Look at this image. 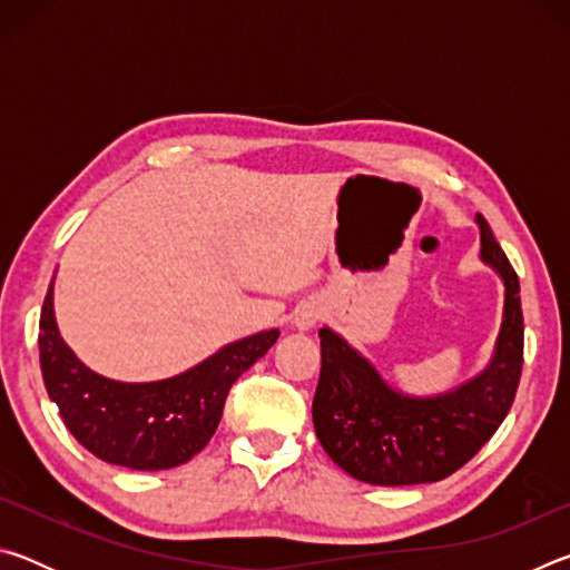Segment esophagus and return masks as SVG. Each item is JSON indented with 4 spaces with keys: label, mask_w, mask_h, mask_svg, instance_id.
<instances>
[{
    "label": "esophagus",
    "mask_w": 570,
    "mask_h": 570,
    "mask_svg": "<svg viewBox=\"0 0 570 570\" xmlns=\"http://www.w3.org/2000/svg\"><path fill=\"white\" fill-rule=\"evenodd\" d=\"M320 320H322V308H320V304H314V302H304L294 312V326L298 332L312 330V326Z\"/></svg>",
    "instance_id": "34e87169"
}]
</instances>
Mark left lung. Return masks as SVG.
I'll list each match as a JSON object with an SVG mask.
<instances>
[{
  "label": "left lung",
  "mask_w": 570,
  "mask_h": 570,
  "mask_svg": "<svg viewBox=\"0 0 570 570\" xmlns=\"http://www.w3.org/2000/svg\"><path fill=\"white\" fill-rule=\"evenodd\" d=\"M480 262L503 282V316L488 364L438 394L394 387L366 356L322 326V374L312 417L322 448L346 475L370 485H420L452 475L493 438L523 370V312L513 266L488 220L475 216Z\"/></svg>",
  "instance_id": "left-lung-1"
}]
</instances>
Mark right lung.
<instances>
[{
  "mask_svg": "<svg viewBox=\"0 0 570 570\" xmlns=\"http://www.w3.org/2000/svg\"><path fill=\"white\" fill-rule=\"evenodd\" d=\"M276 340L278 330L244 336L168 380H110L90 370L62 340L52 276L40 316V364L47 394L85 450L110 465L168 470L208 445L230 384Z\"/></svg>",
  "mask_w": 570,
  "mask_h": 570,
  "instance_id": "1",
  "label": "right lung"
}]
</instances>
